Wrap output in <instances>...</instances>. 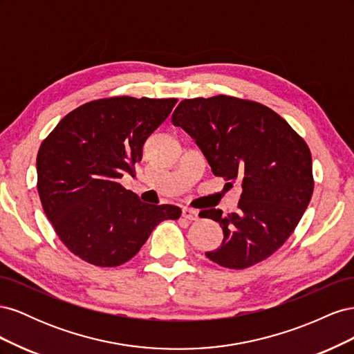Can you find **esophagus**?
Masks as SVG:
<instances>
[{
	"label": "esophagus",
	"mask_w": 354,
	"mask_h": 354,
	"mask_svg": "<svg viewBox=\"0 0 354 354\" xmlns=\"http://www.w3.org/2000/svg\"><path fill=\"white\" fill-rule=\"evenodd\" d=\"M183 217L187 220H198V211L192 208H183Z\"/></svg>",
	"instance_id": "34e87169"
}]
</instances>
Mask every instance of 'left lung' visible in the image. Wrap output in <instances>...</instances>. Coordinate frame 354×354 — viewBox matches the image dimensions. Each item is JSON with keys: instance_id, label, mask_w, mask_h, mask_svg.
I'll list each match as a JSON object with an SVG mask.
<instances>
[{"instance_id": "8db88e82", "label": "left lung", "mask_w": 354, "mask_h": 354, "mask_svg": "<svg viewBox=\"0 0 354 354\" xmlns=\"http://www.w3.org/2000/svg\"><path fill=\"white\" fill-rule=\"evenodd\" d=\"M171 121L195 138L214 176L242 183L236 212H199L220 223L224 234L208 259L241 270L279 250L313 195L307 143L270 108L232 95L185 99Z\"/></svg>"}]
</instances>
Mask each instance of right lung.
Listing matches in <instances>:
<instances>
[{"instance_id": "add662e5", "label": "right lung", "mask_w": 354, "mask_h": 354, "mask_svg": "<svg viewBox=\"0 0 354 354\" xmlns=\"http://www.w3.org/2000/svg\"><path fill=\"white\" fill-rule=\"evenodd\" d=\"M177 99H100L69 112L37 156L38 194L59 239L81 260L115 267L131 260L176 205L143 203L120 183L143 156L146 138Z\"/></svg>"}]
</instances>
